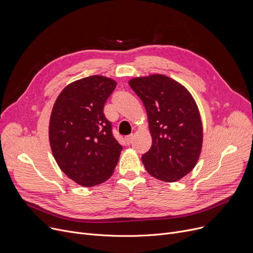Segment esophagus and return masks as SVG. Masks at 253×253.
Returning <instances> with one entry per match:
<instances>
[{
    "label": "esophagus",
    "instance_id": "esophagus-1",
    "mask_svg": "<svg viewBox=\"0 0 253 253\" xmlns=\"http://www.w3.org/2000/svg\"><path fill=\"white\" fill-rule=\"evenodd\" d=\"M133 138H134V135L133 134H130V135L125 137V142L129 145V144L132 143V141H133Z\"/></svg>",
    "mask_w": 253,
    "mask_h": 253
}]
</instances>
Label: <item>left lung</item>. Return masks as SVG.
Here are the masks:
<instances>
[{
	"instance_id": "obj_1",
	"label": "left lung",
	"mask_w": 253,
	"mask_h": 253,
	"mask_svg": "<svg viewBox=\"0 0 253 253\" xmlns=\"http://www.w3.org/2000/svg\"><path fill=\"white\" fill-rule=\"evenodd\" d=\"M129 86L147 111L152 147L141 160L157 179L174 182L194 169L200 157L203 126L189 90L167 76L131 79Z\"/></svg>"
}]
</instances>
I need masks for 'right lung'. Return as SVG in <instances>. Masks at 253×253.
I'll use <instances>...</instances> for the list:
<instances>
[{
	"label": "right lung",
	"mask_w": 253,
	"mask_h": 253,
	"mask_svg": "<svg viewBox=\"0 0 253 253\" xmlns=\"http://www.w3.org/2000/svg\"><path fill=\"white\" fill-rule=\"evenodd\" d=\"M117 82L90 76L65 86L50 116L49 141L63 173L83 187L108 180L119 161L122 145L112 133L103 106Z\"/></svg>",
	"instance_id": "1"
}]
</instances>
